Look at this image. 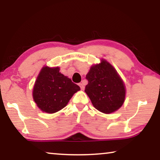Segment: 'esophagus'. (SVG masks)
<instances>
[{"label": "esophagus", "mask_w": 160, "mask_h": 160, "mask_svg": "<svg viewBox=\"0 0 160 160\" xmlns=\"http://www.w3.org/2000/svg\"><path fill=\"white\" fill-rule=\"evenodd\" d=\"M79 86L80 87V89L82 90H83L84 89H85V85H84V84L83 83H80L79 84Z\"/></svg>", "instance_id": "obj_1"}]
</instances>
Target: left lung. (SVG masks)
Masks as SVG:
<instances>
[{
    "label": "left lung",
    "instance_id": "obj_1",
    "mask_svg": "<svg viewBox=\"0 0 160 160\" xmlns=\"http://www.w3.org/2000/svg\"><path fill=\"white\" fill-rule=\"evenodd\" d=\"M86 79L85 92L96 109L109 114L120 109L125 101L126 86L112 64L102 58L91 66Z\"/></svg>",
    "mask_w": 160,
    "mask_h": 160
}]
</instances>
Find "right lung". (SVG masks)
<instances>
[{
	"mask_svg": "<svg viewBox=\"0 0 160 160\" xmlns=\"http://www.w3.org/2000/svg\"><path fill=\"white\" fill-rule=\"evenodd\" d=\"M60 68L44 66L35 81L32 97L42 112L53 113L66 106L80 87L61 73Z\"/></svg>",
	"mask_w": 160,
	"mask_h": 160,
	"instance_id": "1",
	"label": "right lung"
}]
</instances>
